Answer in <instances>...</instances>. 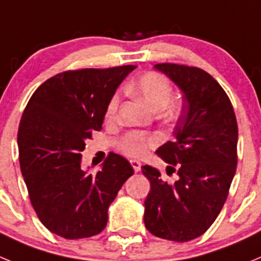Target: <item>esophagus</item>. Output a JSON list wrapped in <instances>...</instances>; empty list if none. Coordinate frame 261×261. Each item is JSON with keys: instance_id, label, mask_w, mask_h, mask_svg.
Returning <instances> with one entry per match:
<instances>
[{"instance_id": "esophagus-1", "label": "esophagus", "mask_w": 261, "mask_h": 261, "mask_svg": "<svg viewBox=\"0 0 261 261\" xmlns=\"http://www.w3.org/2000/svg\"><path fill=\"white\" fill-rule=\"evenodd\" d=\"M130 165H132L135 172H138L141 170V163L138 162V161H136V159H130Z\"/></svg>"}]
</instances>
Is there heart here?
Returning <instances> with one entry per match:
<instances>
[{
	"instance_id": "heart-1",
	"label": "heart",
	"mask_w": 261,
	"mask_h": 261,
	"mask_svg": "<svg viewBox=\"0 0 261 261\" xmlns=\"http://www.w3.org/2000/svg\"><path fill=\"white\" fill-rule=\"evenodd\" d=\"M129 91L146 103L151 110L162 111V116L166 120H175L181 111V105L177 102H170L172 96L171 81L158 71H147L128 86ZM120 105V95L115 94L107 106V117L115 119ZM158 144V136L130 130L121 137L119 142L120 150L130 156H144Z\"/></svg>"
}]
</instances>
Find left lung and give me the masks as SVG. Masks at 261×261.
<instances>
[{
  "label": "left lung",
  "mask_w": 261,
  "mask_h": 261,
  "mask_svg": "<svg viewBox=\"0 0 261 261\" xmlns=\"http://www.w3.org/2000/svg\"><path fill=\"white\" fill-rule=\"evenodd\" d=\"M184 93L175 140L156 150L168 163V183L155 167L142 166L150 181L145 200L146 229L158 238L188 242L204 234L220 214L237 170L238 124L229 96L209 73L196 66L156 64Z\"/></svg>",
  "instance_id": "left-lung-1"
}]
</instances>
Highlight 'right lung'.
<instances>
[{"instance_id":"add662e5","label":"right lung","mask_w":261,"mask_h":261,"mask_svg":"<svg viewBox=\"0 0 261 261\" xmlns=\"http://www.w3.org/2000/svg\"><path fill=\"white\" fill-rule=\"evenodd\" d=\"M135 65L77 69L53 75L32 94L18 129L19 165L32 208L65 239L89 238L107 225L108 206L133 175L110 153L95 175L81 170L86 140L102 129L108 102Z\"/></svg>"}]
</instances>
